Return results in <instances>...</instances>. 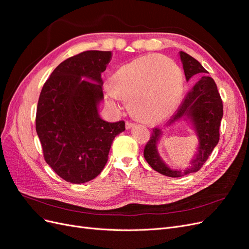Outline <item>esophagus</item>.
Instances as JSON below:
<instances>
[{"mask_svg":"<svg viewBox=\"0 0 249 249\" xmlns=\"http://www.w3.org/2000/svg\"><path fill=\"white\" fill-rule=\"evenodd\" d=\"M134 123H132V122H126L125 123V127L126 129H131V127H133L134 126Z\"/></svg>","mask_w":249,"mask_h":249,"instance_id":"obj_1","label":"esophagus"}]
</instances>
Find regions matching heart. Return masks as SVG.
Here are the masks:
<instances>
[{"instance_id": "1", "label": "heart", "mask_w": 249, "mask_h": 249, "mask_svg": "<svg viewBox=\"0 0 249 249\" xmlns=\"http://www.w3.org/2000/svg\"><path fill=\"white\" fill-rule=\"evenodd\" d=\"M105 100L112 108L127 103L132 114L145 124H157L175 111L183 91L178 67L162 55H147L124 64L110 78Z\"/></svg>"}]
</instances>
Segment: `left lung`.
Here are the masks:
<instances>
[{"label": "left lung", "instance_id": "obj_1", "mask_svg": "<svg viewBox=\"0 0 249 249\" xmlns=\"http://www.w3.org/2000/svg\"><path fill=\"white\" fill-rule=\"evenodd\" d=\"M179 57L186 80L197 79V82L187 93L176 114L169 119L166 125H171L178 120H189L197 135V152L191 160V166L189 168L184 171L171 169L164 163L158 153V141L162 136V131L158 127L153 129L152 136L149 137L143 152L150 167L161 175L170 178H179L189 175L198 171L202 167L219 141V127L223 116L222 100L214 80L206 76L208 71L196 59L185 52H179Z\"/></svg>", "mask_w": 249, "mask_h": 249}]
</instances>
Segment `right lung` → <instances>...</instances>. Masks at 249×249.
Masks as SVG:
<instances>
[{
  "instance_id": "obj_1",
  "label": "right lung",
  "mask_w": 249,
  "mask_h": 249,
  "mask_svg": "<svg viewBox=\"0 0 249 249\" xmlns=\"http://www.w3.org/2000/svg\"><path fill=\"white\" fill-rule=\"evenodd\" d=\"M111 52L86 51L60 63L44 83L36 111V132L46 162L71 184L89 182L108 161L114 138L124 122H105L102 72Z\"/></svg>"
}]
</instances>
